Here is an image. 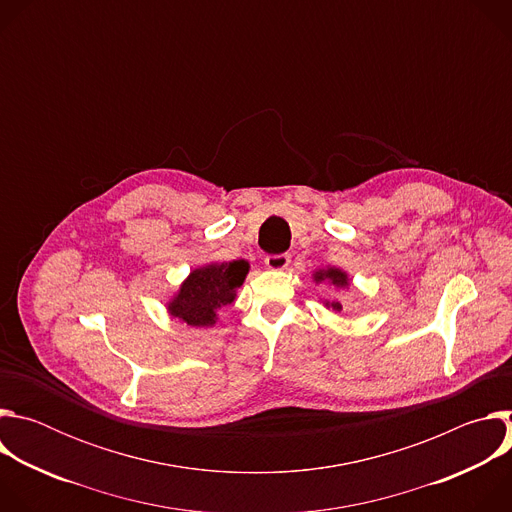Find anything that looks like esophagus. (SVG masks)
Here are the masks:
<instances>
[{
    "label": "esophagus",
    "mask_w": 512,
    "mask_h": 512,
    "mask_svg": "<svg viewBox=\"0 0 512 512\" xmlns=\"http://www.w3.org/2000/svg\"><path fill=\"white\" fill-rule=\"evenodd\" d=\"M291 257L287 253H279V255H267L265 257V265L269 269H285L289 265Z\"/></svg>",
    "instance_id": "esophagus-1"
}]
</instances>
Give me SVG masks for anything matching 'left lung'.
Masks as SVG:
<instances>
[{
  "label": "left lung",
  "instance_id": "left-lung-1",
  "mask_svg": "<svg viewBox=\"0 0 512 512\" xmlns=\"http://www.w3.org/2000/svg\"><path fill=\"white\" fill-rule=\"evenodd\" d=\"M316 279L318 281H322V279H330L334 285H338V287H342V285H346L348 281H346V273H342L340 269H326V271H318L316 273ZM332 308L334 310H342V306L338 304V302H332Z\"/></svg>",
  "mask_w": 512,
  "mask_h": 512
}]
</instances>
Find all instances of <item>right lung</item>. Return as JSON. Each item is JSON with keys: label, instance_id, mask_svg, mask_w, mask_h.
<instances>
[{"label": "right lung", "instance_id": "obj_1", "mask_svg": "<svg viewBox=\"0 0 512 512\" xmlns=\"http://www.w3.org/2000/svg\"><path fill=\"white\" fill-rule=\"evenodd\" d=\"M247 273L249 263L243 259L194 269L170 302V314L190 326H212L216 312L233 304Z\"/></svg>", "mask_w": 512, "mask_h": 512}]
</instances>
